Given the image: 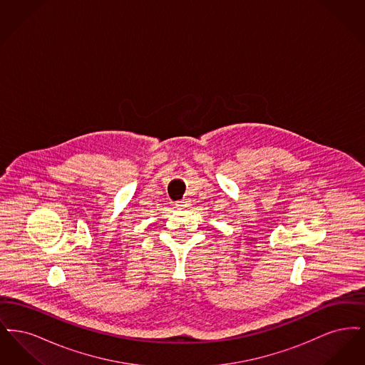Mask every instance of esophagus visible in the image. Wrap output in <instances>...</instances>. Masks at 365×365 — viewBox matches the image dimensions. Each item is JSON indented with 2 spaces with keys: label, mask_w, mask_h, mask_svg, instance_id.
Returning <instances> with one entry per match:
<instances>
[{
  "label": "esophagus",
  "mask_w": 365,
  "mask_h": 365,
  "mask_svg": "<svg viewBox=\"0 0 365 365\" xmlns=\"http://www.w3.org/2000/svg\"><path fill=\"white\" fill-rule=\"evenodd\" d=\"M189 207H190V201H187V200H182L175 204V208L178 209L189 208Z\"/></svg>",
  "instance_id": "1"
}]
</instances>
